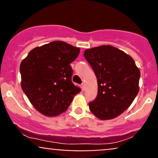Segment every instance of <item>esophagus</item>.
I'll return each mask as SVG.
<instances>
[{
    "label": "esophagus",
    "instance_id": "34e87169",
    "mask_svg": "<svg viewBox=\"0 0 158 158\" xmlns=\"http://www.w3.org/2000/svg\"><path fill=\"white\" fill-rule=\"evenodd\" d=\"M81 88H83V90L85 89V82L81 83Z\"/></svg>",
    "mask_w": 158,
    "mask_h": 158
}]
</instances>
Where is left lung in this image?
<instances>
[{"label":"left lung","mask_w":158,"mask_h":158,"mask_svg":"<svg viewBox=\"0 0 158 158\" xmlns=\"http://www.w3.org/2000/svg\"><path fill=\"white\" fill-rule=\"evenodd\" d=\"M84 56L98 85L97 97L89 103L90 110L102 120L118 117L138 94L139 68L131 56L110 45L87 49Z\"/></svg>","instance_id":"left-lung-1"}]
</instances>
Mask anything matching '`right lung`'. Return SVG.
<instances>
[{"label": "right lung", "mask_w": 158, "mask_h": 158, "mask_svg": "<svg viewBox=\"0 0 158 158\" xmlns=\"http://www.w3.org/2000/svg\"><path fill=\"white\" fill-rule=\"evenodd\" d=\"M79 52V48L56 41L32 49L21 61V88L41 114L47 117L59 115L81 91L72 82L70 65Z\"/></svg>", "instance_id": "1"}]
</instances>
